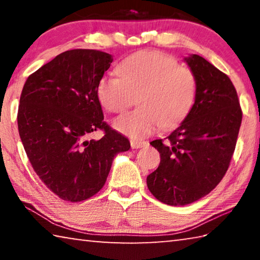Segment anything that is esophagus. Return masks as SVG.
<instances>
[{
	"mask_svg": "<svg viewBox=\"0 0 260 260\" xmlns=\"http://www.w3.org/2000/svg\"><path fill=\"white\" fill-rule=\"evenodd\" d=\"M147 146V142L141 140H131V147L132 149H140Z\"/></svg>",
	"mask_w": 260,
	"mask_h": 260,
	"instance_id": "34e87169",
	"label": "esophagus"
}]
</instances>
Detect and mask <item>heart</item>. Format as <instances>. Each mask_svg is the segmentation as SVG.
Here are the masks:
<instances>
[{
  "label": "heart",
  "instance_id": "b5f03b06",
  "mask_svg": "<svg viewBox=\"0 0 260 260\" xmlns=\"http://www.w3.org/2000/svg\"><path fill=\"white\" fill-rule=\"evenodd\" d=\"M118 76H105L98 85L100 103L110 112H122L138 98L139 109L114 120V127L132 138H142L158 125L170 128L184 119L197 94L190 69L156 50L136 52L121 61Z\"/></svg>",
  "mask_w": 260,
  "mask_h": 260
}]
</instances>
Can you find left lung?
Instances as JSON below:
<instances>
[{
	"label": "left lung",
	"mask_w": 260,
	"mask_h": 260,
	"mask_svg": "<svg viewBox=\"0 0 260 260\" xmlns=\"http://www.w3.org/2000/svg\"><path fill=\"white\" fill-rule=\"evenodd\" d=\"M184 61L195 74L197 94L177 129L150 142L160 153L147 177L149 190L167 205H187L213 190L226 174L235 150L242 110L234 85L208 60L190 55Z\"/></svg>",
	"instance_id": "left-lung-1"
}]
</instances>
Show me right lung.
I'll return each mask as SVG.
<instances>
[{
	"label": "right lung",
	"instance_id": "obj_1",
	"mask_svg": "<svg viewBox=\"0 0 260 260\" xmlns=\"http://www.w3.org/2000/svg\"><path fill=\"white\" fill-rule=\"evenodd\" d=\"M112 56L73 49L30 74L20 95L18 131L30 165L59 199L81 202L98 193L117 153L129 150L127 138L103 119L98 85ZM101 129L105 136L89 140Z\"/></svg>",
	"mask_w": 260,
	"mask_h": 260
}]
</instances>
